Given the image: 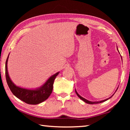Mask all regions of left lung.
<instances>
[{"label":"left lung","mask_w":130,"mask_h":130,"mask_svg":"<svg viewBox=\"0 0 130 130\" xmlns=\"http://www.w3.org/2000/svg\"><path fill=\"white\" fill-rule=\"evenodd\" d=\"M116 91H117V89H116ZM75 92H76V94H77V95L78 96V98H80V99H81V100H83L84 102H85L86 103H88V104H98V103H102V102H105V101H107V100H108L109 99H110L111 98L112 96H111L109 98H108V99H105V100H102V101H99V102H91V101H89V100H87V99H84V98H83V97H81L80 95H79L78 94V93H77V91H76V90L75 89Z\"/></svg>","instance_id":"8db88e82"}]
</instances>
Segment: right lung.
Listing matches in <instances>:
<instances>
[{"label": "right lung", "mask_w": 130, "mask_h": 130, "mask_svg": "<svg viewBox=\"0 0 130 130\" xmlns=\"http://www.w3.org/2000/svg\"><path fill=\"white\" fill-rule=\"evenodd\" d=\"M8 57H9V55L7 57L6 62V78L8 87L14 95L19 99L28 104H38L46 100L52 93L53 88L54 81L60 72H57L56 74L50 77L49 78L40 88L36 89L23 88L16 86L11 80L7 70Z\"/></svg>", "instance_id": "right-lung-1"}]
</instances>
